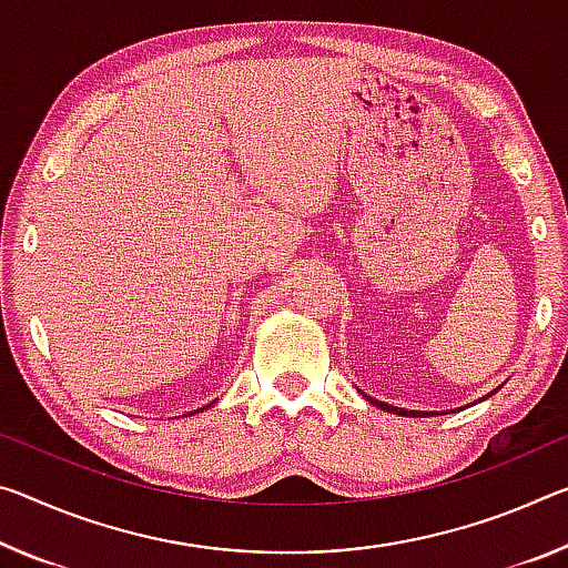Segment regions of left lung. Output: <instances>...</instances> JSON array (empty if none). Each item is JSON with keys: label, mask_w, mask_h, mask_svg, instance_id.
Listing matches in <instances>:
<instances>
[{"label": "left lung", "mask_w": 568, "mask_h": 568, "mask_svg": "<svg viewBox=\"0 0 568 568\" xmlns=\"http://www.w3.org/2000/svg\"><path fill=\"white\" fill-rule=\"evenodd\" d=\"M364 394V392H362ZM490 394H495V392H490ZM490 394H485V397H480L478 402H483V399H488ZM368 402L374 404V407H379V409H384V412H392V414H402V417H432V414L435 412H414V409H402V407H392V404H386V402H379V399H372V397H366Z\"/></svg>", "instance_id": "1"}]
</instances>
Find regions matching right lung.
<instances>
[{
  "instance_id": "1",
  "label": "right lung",
  "mask_w": 568,
  "mask_h": 568,
  "mask_svg": "<svg viewBox=\"0 0 568 568\" xmlns=\"http://www.w3.org/2000/svg\"><path fill=\"white\" fill-rule=\"evenodd\" d=\"M206 407H210V404H206ZM206 407H202V409H206ZM196 412H200V409H196Z\"/></svg>"
}]
</instances>
